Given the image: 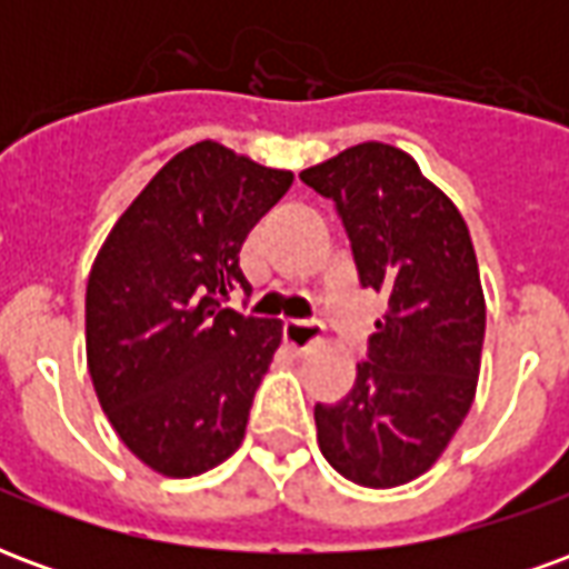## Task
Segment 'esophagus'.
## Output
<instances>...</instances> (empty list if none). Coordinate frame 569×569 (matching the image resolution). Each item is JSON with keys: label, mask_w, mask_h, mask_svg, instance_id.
Listing matches in <instances>:
<instances>
[{"label": "esophagus", "mask_w": 569, "mask_h": 569, "mask_svg": "<svg viewBox=\"0 0 569 569\" xmlns=\"http://www.w3.org/2000/svg\"><path fill=\"white\" fill-rule=\"evenodd\" d=\"M283 341L292 353L301 357V353H308V350L320 345V326L317 322H286Z\"/></svg>", "instance_id": "1"}]
</instances>
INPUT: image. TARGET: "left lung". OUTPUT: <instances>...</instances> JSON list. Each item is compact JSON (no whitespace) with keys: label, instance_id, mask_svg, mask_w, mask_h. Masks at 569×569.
<instances>
[{"label":"left lung","instance_id":"1","mask_svg":"<svg viewBox=\"0 0 569 569\" xmlns=\"http://www.w3.org/2000/svg\"><path fill=\"white\" fill-rule=\"evenodd\" d=\"M332 198L359 283L387 296L353 390L317 406L322 457L362 488H399L439 460L472 408L485 345L476 249L453 200L408 151L359 142L301 170Z\"/></svg>","mask_w":569,"mask_h":569}]
</instances>
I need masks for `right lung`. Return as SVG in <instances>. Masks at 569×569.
Returning <instances> with one entry per match:
<instances>
[{
	"label": "right lung",
	"instance_id": "add662e5",
	"mask_svg": "<svg viewBox=\"0 0 569 569\" xmlns=\"http://www.w3.org/2000/svg\"><path fill=\"white\" fill-rule=\"evenodd\" d=\"M289 186V170L194 142L151 176L93 259V390L118 439L161 476H200L243 441L283 326L222 301L247 286L240 247Z\"/></svg>",
	"mask_w": 569,
	"mask_h": 569
}]
</instances>
